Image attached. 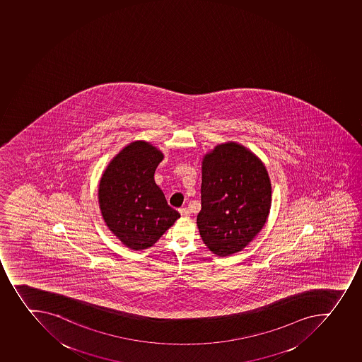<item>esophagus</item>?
Masks as SVG:
<instances>
[{
	"instance_id": "esophagus-1",
	"label": "esophagus",
	"mask_w": 362,
	"mask_h": 362,
	"mask_svg": "<svg viewBox=\"0 0 362 362\" xmlns=\"http://www.w3.org/2000/svg\"><path fill=\"white\" fill-rule=\"evenodd\" d=\"M180 214H181V216L182 217H186V218H188V217H190V211L187 208H181L179 210Z\"/></svg>"
}]
</instances>
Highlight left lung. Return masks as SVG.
Wrapping results in <instances>:
<instances>
[{
	"label": "left lung",
	"instance_id": "obj_1",
	"mask_svg": "<svg viewBox=\"0 0 362 362\" xmlns=\"http://www.w3.org/2000/svg\"><path fill=\"white\" fill-rule=\"evenodd\" d=\"M201 196V238L214 255L228 257L244 250L267 222L271 177L255 152L228 140L203 156Z\"/></svg>",
	"mask_w": 362,
	"mask_h": 362
}]
</instances>
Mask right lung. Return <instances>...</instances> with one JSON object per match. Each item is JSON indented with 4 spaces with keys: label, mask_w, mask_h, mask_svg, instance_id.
<instances>
[{
    "label": "right lung",
    "mask_w": 362,
    "mask_h": 362,
    "mask_svg": "<svg viewBox=\"0 0 362 362\" xmlns=\"http://www.w3.org/2000/svg\"><path fill=\"white\" fill-rule=\"evenodd\" d=\"M163 156L150 141L134 140L110 160L98 183L103 221L132 251L153 246L180 218L154 181Z\"/></svg>",
    "instance_id": "1"
}]
</instances>
